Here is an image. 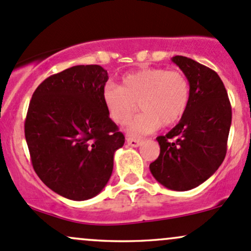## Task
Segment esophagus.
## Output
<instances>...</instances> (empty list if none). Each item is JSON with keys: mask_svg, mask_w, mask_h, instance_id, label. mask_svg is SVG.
<instances>
[{"mask_svg": "<svg viewBox=\"0 0 251 251\" xmlns=\"http://www.w3.org/2000/svg\"><path fill=\"white\" fill-rule=\"evenodd\" d=\"M126 142H128L129 146H131V147H139L140 145H141L142 140H140V139H134V137L128 136V137H126Z\"/></svg>", "mask_w": 251, "mask_h": 251, "instance_id": "34e87169", "label": "esophagus"}]
</instances>
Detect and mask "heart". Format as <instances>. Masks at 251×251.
I'll list each match as a JSON object with an SVG mask.
<instances>
[{
    "label": "heart",
    "mask_w": 251,
    "mask_h": 251,
    "mask_svg": "<svg viewBox=\"0 0 251 251\" xmlns=\"http://www.w3.org/2000/svg\"><path fill=\"white\" fill-rule=\"evenodd\" d=\"M190 85L183 73L165 68H146L122 77L118 86L103 91L107 115L116 125L125 126L139 103L141 114L126 128L131 137L153 133L161 125L178 122L189 104Z\"/></svg>",
    "instance_id": "obj_1"
}]
</instances>
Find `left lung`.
I'll return each instance as SVG.
<instances>
[{
  "label": "left lung",
  "instance_id": "left-lung-1",
  "mask_svg": "<svg viewBox=\"0 0 251 251\" xmlns=\"http://www.w3.org/2000/svg\"><path fill=\"white\" fill-rule=\"evenodd\" d=\"M171 61L189 81V104L178 125L157 137L160 154L150 170L165 188L185 191L202 184L222 165L232 111L217 73L184 56Z\"/></svg>",
  "mask_w": 251,
  "mask_h": 251
}]
</instances>
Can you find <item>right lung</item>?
I'll list each match as a JSON object with an SVG mask.
<instances>
[{
    "label": "right lung",
    "instance_id": "obj_1",
    "mask_svg": "<svg viewBox=\"0 0 251 251\" xmlns=\"http://www.w3.org/2000/svg\"><path fill=\"white\" fill-rule=\"evenodd\" d=\"M109 75L97 64L51 75L34 91L25 121L32 165L48 188L74 201L98 195L125 135L107 115Z\"/></svg>",
    "mask_w": 251,
    "mask_h": 251
}]
</instances>
